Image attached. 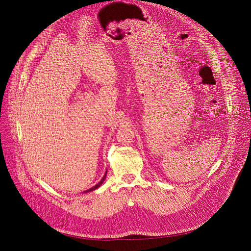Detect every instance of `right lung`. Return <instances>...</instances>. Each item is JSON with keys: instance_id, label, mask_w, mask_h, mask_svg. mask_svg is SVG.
I'll list each match as a JSON object with an SVG mask.
<instances>
[{"instance_id": "right-lung-1", "label": "right lung", "mask_w": 251, "mask_h": 251, "mask_svg": "<svg viewBox=\"0 0 251 251\" xmlns=\"http://www.w3.org/2000/svg\"><path fill=\"white\" fill-rule=\"evenodd\" d=\"M105 176H107V171H105V173H104V175H103V177L101 178V180L97 184V185H95L94 187H91V188H89V189H87V190H85L84 191V193H87V192H90V191H92V190H96V189H98L100 185H101V184H102V182L104 181V179H105Z\"/></svg>"}]
</instances>
